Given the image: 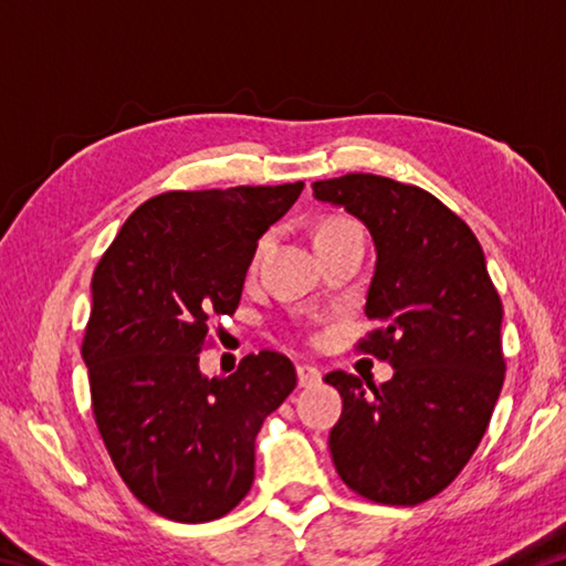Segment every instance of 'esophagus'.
<instances>
[{
  "label": "esophagus",
  "mask_w": 566,
  "mask_h": 566,
  "mask_svg": "<svg viewBox=\"0 0 566 566\" xmlns=\"http://www.w3.org/2000/svg\"><path fill=\"white\" fill-rule=\"evenodd\" d=\"M296 379H300V387H314L322 381V369L319 367H312V364H300L296 367Z\"/></svg>",
  "instance_id": "obj_1"
}]
</instances>
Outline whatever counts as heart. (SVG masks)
Returning <instances> with one entry per match:
<instances>
[{
	"mask_svg": "<svg viewBox=\"0 0 566 566\" xmlns=\"http://www.w3.org/2000/svg\"><path fill=\"white\" fill-rule=\"evenodd\" d=\"M354 229H359V227L347 222V219H327V222L319 227L317 242H324V239L337 237V234H344V232H354ZM270 244H272V234H264L260 242H256V247H254V262L262 260V256L266 254V249H270Z\"/></svg>",
	"mask_w": 566,
	"mask_h": 566,
	"instance_id": "1",
	"label": "heart"
}]
</instances>
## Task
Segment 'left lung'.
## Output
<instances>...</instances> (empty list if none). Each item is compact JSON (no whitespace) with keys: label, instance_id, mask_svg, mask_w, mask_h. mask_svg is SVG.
<instances>
[{"label":"left lung","instance_id":"left-lung-1","mask_svg":"<svg viewBox=\"0 0 566 566\" xmlns=\"http://www.w3.org/2000/svg\"><path fill=\"white\" fill-rule=\"evenodd\" d=\"M312 189L375 239L364 312L377 329L357 349L395 369L379 387L347 371L324 377L342 395L332 462L364 500L421 504L454 482L492 419L506 369L502 300L472 229L429 191L377 175Z\"/></svg>","mask_w":566,"mask_h":566}]
</instances>
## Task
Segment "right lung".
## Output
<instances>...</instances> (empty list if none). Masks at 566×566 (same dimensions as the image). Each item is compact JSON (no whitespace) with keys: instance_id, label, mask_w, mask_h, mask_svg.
<instances>
[{"instance_id":"1","label":"right lung","mask_w":566,"mask_h":566,"mask_svg":"<svg viewBox=\"0 0 566 566\" xmlns=\"http://www.w3.org/2000/svg\"><path fill=\"white\" fill-rule=\"evenodd\" d=\"M302 189L165 191L132 212L94 270L82 342L94 419L124 484L171 522H212L244 500L262 421L296 387L280 352L247 354L212 379L199 352Z\"/></svg>"}]
</instances>
